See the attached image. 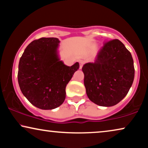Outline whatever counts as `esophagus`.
I'll list each match as a JSON object with an SVG mask.
<instances>
[{
	"label": "esophagus",
	"mask_w": 148,
	"mask_h": 148,
	"mask_svg": "<svg viewBox=\"0 0 148 148\" xmlns=\"http://www.w3.org/2000/svg\"><path fill=\"white\" fill-rule=\"evenodd\" d=\"M79 63H80V69H82V66H83V64H84V62L82 60H80Z\"/></svg>",
	"instance_id": "esophagus-1"
}]
</instances>
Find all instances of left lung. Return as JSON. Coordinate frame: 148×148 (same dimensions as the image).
<instances>
[{"instance_id":"left-lung-1","label":"left lung","mask_w":148,"mask_h":148,"mask_svg":"<svg viewBox=\"0 0 148 148\" xmlns=\"http://www.w3.org/2000/svg\"><path fill=\"white\" fill-rule=\"evenodd\" d=\"M82 70L88 99L104 107L119 103L127 95L135 76L131 53L118 39L106 42L94 62L86 63Z\"/></svg>"}]
</instances>
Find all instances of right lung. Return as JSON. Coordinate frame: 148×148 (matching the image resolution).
<instances>
[{
    "label": "right lung",
    "instance_id": "obj_1",
    "mask_svg": "<svg viewBox=\"0 0 148 148\" xmlns=\"http://www.w3.org/2000/svg\"><path fill=\"white\" fill-rule=\"evenodd\" d=\"M57 38H41L29 43L19 62L18 83L26 99L36 108L53 110L66 99V87L79 68L60 60Z\"/></svg>",
    "mask_w": 148,
    "mask_h": 148
}]
</instances>
